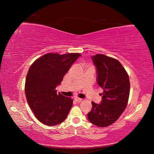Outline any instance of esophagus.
Masks as SVG:
<instances>
[{
    "instance_id": "1",
    "label": "esophagus",
    "mask_w": 154,
    "mask_h": 154,
    "mask_svg": "<svg viewBox=\"0 0 154 154\" xmlns=\"http://www.w3.org/2000/svg\"><path fill=\"white\" fill-rule=\"evenodd\" d=\"M75 100L76 101V102H82V99H81V98H79V97H75Z\"/></svg>"
}]
</instances>
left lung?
Segmentation results:
<instances>
[{
  "label": "left lung",
  "mask_w": 154,
  "mask_h": 154,
  "mask_svg": "<svg viewBox=\"0 0 154 154\" xmlns=\"http://www.w3.org/2000/svg\"><path fill=\"white\" fill-rule=\"evenodd\" d=\"M97 71V83L103 89L100 104L92 102L88 120L100 127L112 125L127 107L130 92L129 77L116 59L104 54L91 57Z\"/></svg>",
  "instance_id": "8db88e82"
}]
</instances>
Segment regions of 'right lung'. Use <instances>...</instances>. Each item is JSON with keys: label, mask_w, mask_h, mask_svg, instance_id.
I'll return each mask as SVG.
<instances>
[{"label": "right lung", "mask_w": 154, "mask_h": 154, "mask_svg": "<svg viewBox=\"0 0 154 154\" xmlns=\"http://www.w3.org/2000/svg\"><path fill=\"white\" fill-rule=\"evenodd\" d=\"M79 53H48L34 61L27 74L25 92L29 106L41 123L54 126L65 120L72 100L57 94L56 88Z\"/></svg>", "instance_id": "add662e5"}]
</instances>
